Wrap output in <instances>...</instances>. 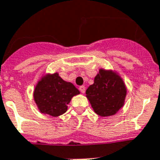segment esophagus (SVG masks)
Here are the masks:
<instances>
[{
    "label": "esophagus",
    "instance_id": "34e87169",
    "mask_svg": "<svg viewBox=\"0 0 160 160\" xmlns=\"http://www.w3.org/2000/svg\"><path fill=\"white\" fill-rule=\"evenodd\" d=\"M79 89H80V91L82 93H84V92H85V87H84V85H81V86H80Z\"/></svg>",
    "mask_w": 160,
    "mask_h": 160
}]
</instances>
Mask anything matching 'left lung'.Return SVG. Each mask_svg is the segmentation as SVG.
Returning a JSON list of instances; mask_svg holds the SVG:
<instances>
[{"instance_id":"obj_1","label":"left lung","mask_w":160,"mask_h":160,"mask_svg":"<svg viewBox=\"0 0 160 160\" xmlns=\"http://www.w3.org/2000/svg\"><path fill=\"white\" fill-rule=\"evenodd\" d=\"M127 89L122 80L112 71L101 69L94 83L86 90L93 109L101 117L113 115L123 106Z\"/></svg>"}]
</instances>
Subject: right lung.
Wrapping results in <instances>:
<instances>
[{
	"label": "right lung",
	"mask_w": 160,
	"mask_h": 160,
	"mask_svg": "<svg viewBox=\"0 0 160 160\" xmlns=\"http://www.w3.org/2000/svg\"><path fill=\"white\" fill-rule=\"evenodd\" d=\"M79 93L73 84L65 81L55 73L42 77L35 87L33 96L41 112L58 117L67 112L71 98Z\"/></svg>",
	"instance_id": "1"
}]
</instances>
